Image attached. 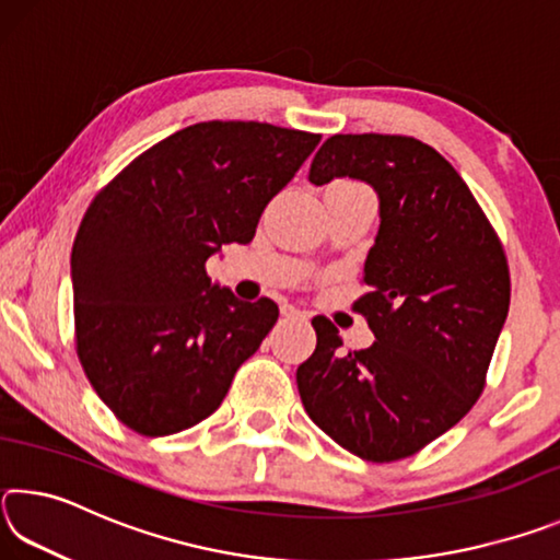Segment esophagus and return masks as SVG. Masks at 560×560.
Instances as JSON below:
<instances>
[{
    "label": "esophagus",
    "instance_id": "obj_1",
    "mask_svg": "<svg viewBox=\"0 0 560 560\" xmlns=\"http://www.w3.org/2000/svg\"><path fill=\"white\" fill-rule=\"evenodd\" d=\"M281 314L287 316V318H303V320L308 318L306 311H301V308H296V306H291V303H287V306H281Z\"/></svg>",
    "mask_w": 560,
    "mask_h": 560
}]
</instances>
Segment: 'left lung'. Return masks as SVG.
<instances>
[{
  "label": "left lung",
  "mask_w": 560,
  "mask_h": 560,
  "mask_svg": "<svg viewBox=\"0 0 560 560\" xmlns=\"http://www.w3.org/2000/svg\"><path fill=\"white\" fill-rule=\"evenodd\" d=\"M363 179L381 230L363 269L375 343L340 348L316 316V350L296 383L311 420L368 462H397L454 428L485 390L509 314L504 246L469 187L438 150L407 136H330L308 179Z\"/></svg>",
  "instance_id": "1"
}]
</instances>
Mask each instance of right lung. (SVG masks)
<instances>
[{
  "mask_svg": "<svg viewBox=\"0 0 560 560\" xmlns=\"http://www.w3.org/2000/svg\"><path fill=\"white\" fill-rule=\"evenodd\" d=\"M318 140L257 120L195 122L91 202L71 252L75 353L132 432L165 438L210 417L277 324V303L240 301L205 264L254 240Z\"/></svg>",
  "mask_w": 560,
  "mask_h": 560,
  "instance_id": "obj_1",
  "label": "right lung"
}]
</instances>
